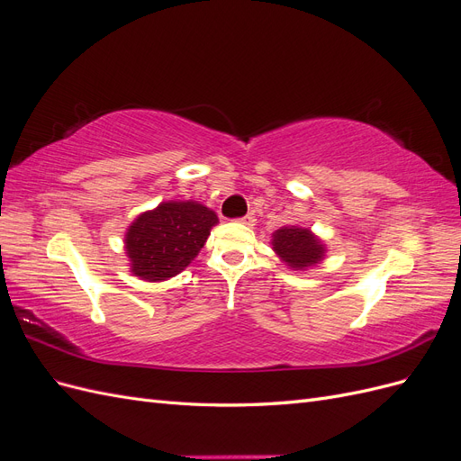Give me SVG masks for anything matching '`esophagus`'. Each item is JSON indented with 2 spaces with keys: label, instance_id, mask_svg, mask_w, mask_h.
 <instances>
[{
  "label": "esophagus",
  "instance_id": "esophagus-1",
  "mask_svg": "<svg viewBox=\"0 0 461 461\" xmlns=\"http://www.w3.org/2000/svg\"><path fill=\"white\" fill-rule=\"evenodd\" d=\"M240 222H242V225H246V227H254L256 225V217H254V213H248V215H244L240 219Z\"/></svg>",
  "mask_w": 461,
  "mask_h": 461
}]
</instances>
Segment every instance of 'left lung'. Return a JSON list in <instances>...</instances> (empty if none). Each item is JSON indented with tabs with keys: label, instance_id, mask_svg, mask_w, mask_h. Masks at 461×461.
I'll return each mask as SVG.
<instances>
[{
	"label": "left lung",
	"instance_id": "obj_1",
	"mask_svg": "<svg viewBox=\"0 0 461 461\" xmlns=\"http://www.w3.org/2000/svg\"><path fill=\"white\" fill-rule=\"evenodd\" d=\"M271 246L275 254L292 271H308L325 259V242L303 227H281L273 232Z\"/></svg>",
	"mask_w": 461,
	"mask_h": 461
}]
</instances>
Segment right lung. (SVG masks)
<instances>
[{
    "instance_id": "obj_1",
    "label": "right lung",
    "mask_w": 461,
    "mask_h": 461,
    "mask_svg": "<svg viewBox=\"0 0 461 461\" xmlns=\"http://www.w3.org/2000/svg\"><path fill=\"white\" fill-rule=\"evenodd\" d=\"M219 219L198 202H161L138 215L124 234L131 273L148 283H161L185 271L200 254Z\"/></svg>"
}]
</instances>
